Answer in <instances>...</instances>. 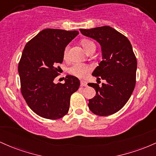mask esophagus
Instances as JSON below:
<instances>
[{
	"label": "esophagus",
	"mask_w": 156,
	"mask_h": 156,
	"mask_svg": "<svg viewBox=\"0 0 156 156\" xmlns=\"http://www.w3.org/2000/svg\"><path fill=\"white\" fill-rule=\"evenodd\" d=\"M80 85H81V86H87V82L86 81H84V80H81V82H80Z\"/></svg>",
	"instance_id": "34e87169"
}]
</instances>
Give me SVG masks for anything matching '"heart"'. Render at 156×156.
Wrapping results in <instances>:
<instances>
[{"label":"heart","mask_w":156,"mask_h":156,"mask_svg":"<svg viewBox=\"0 0 156 156\" xmlns=\"http://www.w3.org/2000/svg\"><path fill=\"white\" fill-rule=\"evenodd\" d=\"M81 44L83 45V48L85 50V51L87 52L91 48H95V44L93 43L92 41L89 40H83L81 42ZM69 46L66 47L64 50V57L66 58L68 57V54H69ZM91 70V67L88 65L83 64V63H74L71 67L69 68V71L71 74L77 77L83 78L87 76V74L90 72Z\"/></svg>","instance_id":"heart-1"}]
</instances>
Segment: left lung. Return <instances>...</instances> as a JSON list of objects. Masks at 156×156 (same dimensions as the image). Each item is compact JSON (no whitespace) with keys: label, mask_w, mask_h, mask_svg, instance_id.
Wrapping results in <instances>:
<instances>
[{"label":"left lung","mask_w":156,"mask_h":156,"mask_svg":"<svg viewBox=\"0 0 156 156\" xmlns=\"http://www.w3.org/2000/svg\"><path fill=\"white\" fill-rule=\"evenodd\" d=\"M83 35L97 40L101 45L102 60L92 75L97 83H88L96 96L89 99V109L100 116L120 111L130 99L136 85L137 60L130 42L111 26L80 29ZM106 83L98 85L100 80Z\"/></svg>","instance_id":"obj_1"}]
</instances>
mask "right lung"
Returning <instances> with one entry per match:
<instances>
[{
	"instance_id": "1",
	"label": "right lung",
	"mask_w": 156,
	"mask_h": 156,
	"mask_svg": "<svg viewBox=\"0 0 156 156\" xmlns=\"http://www.w3.org/2000/svg\"><path fill=\"white\" fill-rule=\"evenodd\" d=\"M79 34L77 31L45 29L29 40L18 65L22 95L29 108L38 116L58 119L67 114L71 94L80 82L67 75L65 83H54L67 45Z\"/></svg>"
}]
</instances>
